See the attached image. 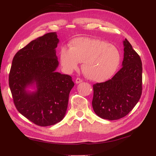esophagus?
Here are the masks:
<instances>
[{
  "instance_id": "1",
  "label": "esophagus",
  "mask_w": 156,
  "mask_h": 156,
  "mask_svg": "<svg viewBox=\"0 0 156 156\" xmlns=\"http://www.w3.org/2000/svg\"><path fill=\"white\" fill-rule=\"evenodd\" d=\"M82 82H83L82 79H81L80 78H77L76 79H75V83H76V84L81 83H82Z\"/></svg>"
}]
</instances>
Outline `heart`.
Returning a JSON list of instances; mask_svg holds the SVG:
<instances>
[{"instance_id": "1", "label": "heart", "mask_w": 156, "mask_h": 156, "mask_svg": "<svg viewBox=\"0 0 156 156\" xmlns=\"http://www.w3.org/2000/svg\"><path fill=\"white\" fill-rule=\"evenodd\" d=\"M60 59L67 73L76 69L83 62L82 71L89 79L103 82L111 78L119 68L121 55L119 49L106 41L79 37L70 42V48H61Z\"/></svg>"}]
</instances>
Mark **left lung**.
I'll list each match as a JSON object with an SVG mask.
<instances>
[{
	"instance_id": "8db88e82",
	"label": "left lung",
	"mask_w": 156,
	"mask_h": 156,
	"mask_svg": "<svg viewBox=\"0 0 156 156\" xmlns=\"http://www.w3.org/2000/svg\"><path fill=\"white\" fill-rule=\"evenodd\" d=\"M122 68L108 81L94 84L92 107L103 119L115 120L126 116L142 94V62L126 38L123 40Z\"/></svg>"
}]
</instances>
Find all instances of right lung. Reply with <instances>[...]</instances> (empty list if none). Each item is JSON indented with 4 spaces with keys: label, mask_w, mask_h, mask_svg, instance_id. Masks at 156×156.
<instances>
[{
    "label": "right lung",
    "mask_w": 156,
    "mask_h": 156,
    "mask_svg": "<svg viewBox=\"0 0 156 156\" xmlns=\"http://www.w3.org/2000/svg\"><path fill=\"white\" fill-rule=\"evenodd\" d=\"M56 32L32 40L14 56L9 86L18 111L40 126L62 120L67 111L69 94L74 86L69 75L56 72Z\"/></svg>",
    "instance_id": "add662e5"
}]
</instances>
